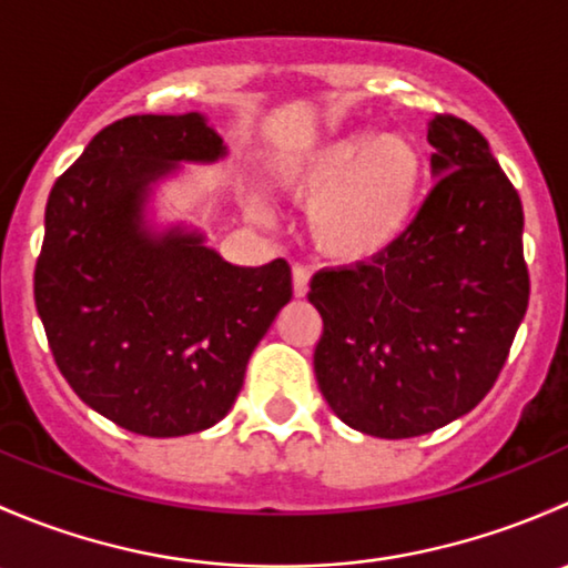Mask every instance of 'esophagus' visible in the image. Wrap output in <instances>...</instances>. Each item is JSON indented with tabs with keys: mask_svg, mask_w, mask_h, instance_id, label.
<instances>
[{
	"mask_svg": "<svg viewBox=\"0 0 568 568\" xmlns=\"http://www.w3.org/2000/svg\"><path fill=\"white\" fill-rule=\"evenodd\" d=\"M307 291H311V268L302 266V263H296L294 266V294L307 296Z\"/></svg>",
	"mask_w": 568,
	"mask_h": 568,
	"instance_id": "esophagus-1",
	"label": "esophagus"
}]
</instances>
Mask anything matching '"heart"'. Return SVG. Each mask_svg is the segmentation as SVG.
<instances>
[{
    "mask_svg": "<svg viewBox=\"0 0 568 568\" xmlns=\"http://www.w3.org/2000/svg\"><path fill=\"white\" fill-rule=\"evenodd\" d=\"M280 186L311 200L313 244L337 263H368L400 242L426 181L420 148L398 134L343 136L277 168Z\"/></svg>",
    "mask_w": 568,
    "mask_h": 568,
    "instance_id": "heart-1",
    "label": "heart"
}]
</instances>
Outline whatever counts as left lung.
<instances>
[{
    "label": "left lung",
    "mask_w": 568,
    "mask_h": 568,
    "mask_svg": "<svg viewBox=\"0 0 568 568\" xmlns=\"http://www.w3.org/2000/svg\"><path fill=\"white\" fill-rule=\"evenodd\" d=\"M437 183L385 255L329 268L307 300L326 404L382 439L437 432L495 387L530 300L523 200L475 125H428Z\"/></svg>",
    "instance_id": "1"
}]
</instances>
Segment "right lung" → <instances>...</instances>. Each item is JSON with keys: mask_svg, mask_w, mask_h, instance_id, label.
<instances>
[{"mask_svg": "<svg viewBox=\"0 0 568 568\" xmlns=\"http://www.w3.org/2000/svg\"><path fill=\"white\" fill-rule=\"evenodd\" d=\"M225 148L197 112L129 114L54 181L36 307L73 393L142 437L203 432L231 412L250 354L291 302V266L244 268L200 236L140 227L148 183Z\"/></svg>", "mask_w": 568, "mask_h": 568, "instance_id": "right-lung-1", "label": "right lung"}]
</instances>
